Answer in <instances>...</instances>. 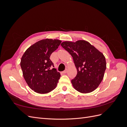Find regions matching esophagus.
I'll return each mask as SVG.
<instances>
[{
	"label": "esophagus",
	"mask_w": 127,
	"mask_h": 127,
	"mask_svg": "<svg viewBox=\"0 0 127 127\" xmlns=\"http://www.w3.org/2000/svg\"><path fill=\"white\" fill-rule=\"evenodd\" d=\"M67 72V69H66V70H64V71H63L62 72V73H63V74H66Z\"/></svg>",
	"instance_id": "34e87169"
}]
</instances>
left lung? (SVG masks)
<instances>
[{
	"mask_svg": "<svg viewBox=\"0 0 127 127\" xmlns=\"http://www.w3.org/2000/svg\"><path fill=\"white\" fill-rule=\"evenodd\" d=\"M62 47L72 56L77 74L71 80L73 87L82 93L96 89L103 80L106 68L105 58L89 42L79 40L63 42Z\"/></svg>",
	"mask_w": 127,
	"mask_h": 127,
	"instance_id": "8db88e82",
	"label": "left lung"
}]
</instances>
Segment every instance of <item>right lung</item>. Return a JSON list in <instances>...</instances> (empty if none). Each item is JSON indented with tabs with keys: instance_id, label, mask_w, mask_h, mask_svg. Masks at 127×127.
I'll use <instances>...</instances> for the list:
<instances>
[{
	"instance_id": "add662e5",
	"label": "right lung",
	"mask_w": 127,
	"mask_h": 127,
	"mask_svg": "<svg viewBox=\"0 0 127 127\" xmlns=\"http://www.w3.org/2000/svg\"><path fill=\"white\" fill-rule=\"evenodd\" d=\"M61 41L44 39L31 46L23 55L21 67L29 86L37 93L45 94L56 87L60 72L50 59L52 52L58 48Z\"/></svg>"
}]
</instances>
